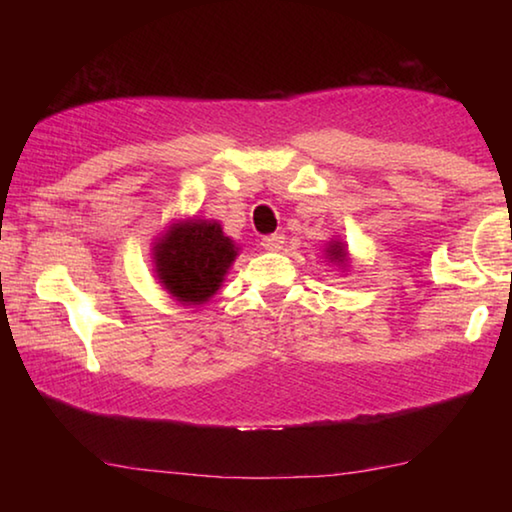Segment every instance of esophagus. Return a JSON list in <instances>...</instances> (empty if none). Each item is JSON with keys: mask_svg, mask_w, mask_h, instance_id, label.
Returning <instances> with one entry per match:
<instances>
[{"mask_svg": "<svg viewBox=\"0 0 512 512\" xmlns=\"http://www.w3.org/2000/svg\"><path fill=\"white\" fill-rule=\"evenodd\" d=\"M264 250H271V253H277V250L284 248V235H271V237H264L262 241Z\"/></svg>", "mask_w": 512, "mask_h": 512, "instance_id": "1", "label": "esophagus"}]
</instances>
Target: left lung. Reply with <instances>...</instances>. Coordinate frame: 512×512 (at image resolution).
<instances>
[{
    "label": "left lung",
    "mask_w": 512,
    "mask_h": 512,
    "mask_svg": "<svg viewBox=\"0 0 512 512\" xmlns=\"http://www.w3.org/2000/svg\"><path fill=\"white\" fill-rule=\"evenodd\" d=\"M323 255L329 264L339 266L343 273L350 271V253H348V244L341 237H332L323 248Z\"/></svg>",
    "instance_id": "left-lung-1"
}]
</instances>
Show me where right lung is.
Segmentation results:
<instances>
[{"mask_svg":"<svg viewBox=\"0 0 512 512\" xmlns=\"http://www.w3.org/2000/svg\"><path fill=\"white\" fill-rule=\"evenodd\" d=\"M239 250L219 221L171 219L151 244L155 280L180 305L201 307L221 289Z\"/></svg>","mask_w":512,"mask_h":512,"instance_id":"obj_1","label":"right lung"}]
</instances>
